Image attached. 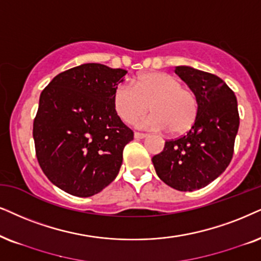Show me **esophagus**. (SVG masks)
Listing matches in <instances>:
<instances>
[{"mask_svg":"<svg viewBox=\"0 0 261 261\" xmlns=\"http://www.w3.org/2000/svg\"><path fill=\"white\" fill-rule=\"evenodd\" d=\"M135 138H137V140H142V138H144V137H147V135L146 134H142V133H135Z\"/></svg>","mask_w":261,"mask_h":261,"instance_id":"34e87169","label":"esophagus"}]
</instances>
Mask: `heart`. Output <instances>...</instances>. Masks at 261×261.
<instances>
[{
    "instance_id": "heart-1",
    "label": "heart",
    "mask_w": 261,
    "mask_h": 261,
    "mask_svg": "<svg viewBox=\"0 0 261 261\" xmlns=\"http://www.w3.org/2000/svg\"><path fill=\"white\" fill-rule=\"evenodd\" d=\"M113 107L125 123H134L149 111V118L137 125L156 130L167 128L180 136L193 127L199 103L193 91L183 88L182 82L164 72H148L137 75L133 85L119 83L113 91Z\"/></svg>"
}]
</instances>
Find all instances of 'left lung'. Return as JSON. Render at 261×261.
Instances as JSON below:
<instances>
[{"label":"left lung","mask_w":261,"mask_h":261,"mask_svg":"<svg viewBox=\"0 0 261 261\" xmlns=\"http://www.w3.org/2000/svg\"><path fill=\"white\" fill-rule=\"evenodd\" d=\"M174 72L195 94L197 117L187 135L165 142L154 155L155 172L164 183L179 191L208 186L222 174L232 159L240 117L233 91L218 75L190 66Z\"/></svg>","instance_id":"8db88e82"}]
</instances>
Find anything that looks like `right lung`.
<instances>
[{
	"label": "right lung",
	"mask_w": 261,
	"mask_h": 261,
	"mask_svg": "<svg viewBox=\"0 0 261 261\" xmlns=\"http://www.w3.org/2000/svg\"><path fill=\"white\" fill-rule=\"evenodd\" d=\"M127 71L84 64L53 78L39 96L34 140L48 179L71 195L100 193L119 173L134 133L113 107V91Z\"/></svg>",
	"instance_id": "obj_1"
}]
</instances>
